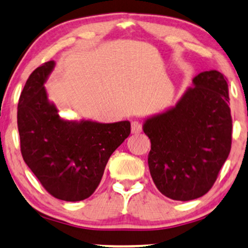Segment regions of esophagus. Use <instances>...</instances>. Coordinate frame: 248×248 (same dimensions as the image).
<instances>
[{"mask_svg": "<svg viewBox=\"0 0 248 248\" xmlns=\"http://www.w3.org/2000/svg\"><path fill=\"white\" fill-rule=\"evenodd\" d=\"M131 131H132V133H134V134L142 132V124L139 123V122H137V121L132 122V123H131Z\"/></svg>", "mask_w": 248, "mask_h": 248, "instance_id": "esophagus-1", "label": "esophagus"}]
</instances>
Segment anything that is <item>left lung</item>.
Masks as SVG:
<instances>
[{
    "instance_id": "left-lung-1",
    "label": "left lung",
    "mask_w": 248,
    "mask_h": 248,
    "mask_svg": "<svg viewBox=\"0 0 248 248\" xmlns=\"http://www.w3.org/2000/svg\"><path fill=\"white\" fill-rule=\"evenodd\" d=\"M172 109L147 119L148 167L158 191L172 200L202 197L213 187L231 151L232 117L228 79L199 73Z\"/></svg>"
}]
</instances>
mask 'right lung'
Listing matches in <instances>:
<instances>
[{"mask_svg": "<svg viewBox=\"0 0 248 248\" xmlns=\"http://www.w3.org/2000/svg\"><path fill=\"white\" fill-rule=\"evenodd\" d=\"M54 64L49 61L36 68L20 94V152L48 193L60 200L80 201L99 186L109 157L130 136L131 124L61 119L44 87Z\"/></svg>", "mask_w": 248, "mask_h": 248, "instance_id": "1", "label": "right lung"}]
</instances>
